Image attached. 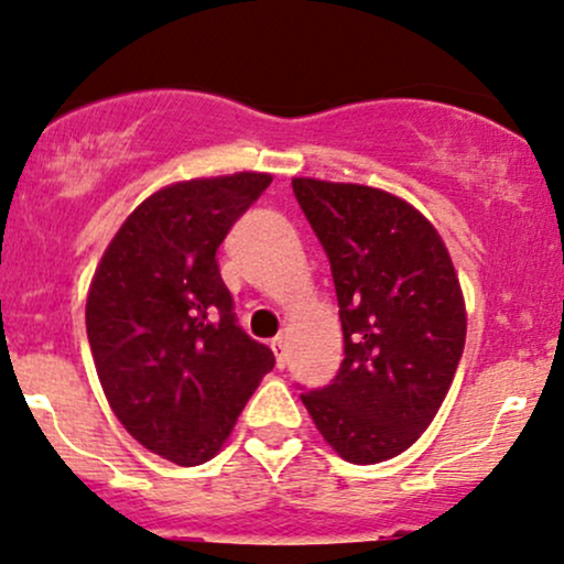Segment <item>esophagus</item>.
Returning a JSON list of instances; mask_svg holds the SVG:
<instances>
[{
    "label": "esophagus",
    "mask_w": 564,
    "mask_h": 564,
    "mask_svg": "<svg viewBox=\"0 0 564 564\" xmlns=\"http://www.w3.org/2000/svg\"><path fill=\"white\" fill-rule=\"evenodd\" d=\"M270 347H273V352H275V364H278V368H283L289 364V355H286V339H283V336H275L273 341H270Z\"/></svg>",
    "instance_id": "obj_1"
}]
</instances>
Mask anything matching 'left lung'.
<instances>
[{
    "mask_svg": "<svg viewBox=\"0 0 564 564\" xmlns=\"http://www.w3.org/2000/svg\"><path fill=\"white\" fill-rule=\"evenodd\" d=\"M332 262L345 360L302 403L349 464H379L416 443L443 405L467 339L451 254L422 212L379 187L294 177Z\"/></svg>",
    "mask_w": 564,
    "mask_h": 564,
    "instance_id": "left-lung-1",
    "label": "left lung"
}]
</instances>
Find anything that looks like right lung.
I'll return each mask as SVG.
<instances>
[{
	"instance_id": "add662e5",
	"label": "right lung",
	"mask_w": 564,
	"mask_h": 564,
	"mask_svg": "<svg viewBox=\"0 0 564 564\" xmlns=\"http://www.w3.org/2000/svg\"><path fill=\"white\" fill-rule=\"evenodd\" d=\"M270 174L161 187L121 225L87 296V339L116 419L180 467L209 462L275 355L238 326L217 249Z\"/></svg>"
}]
</instances>
